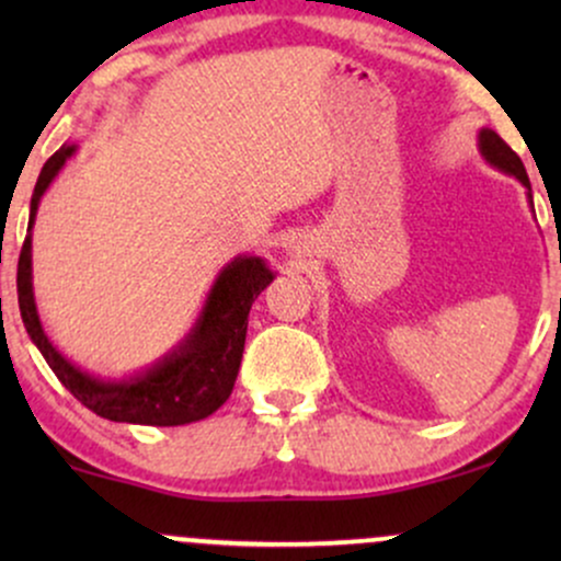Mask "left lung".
I'll use <instances>...</instances> for the list:
<instances>
[{
	"instance_id": "left-lung-1",
	"label": "left lung",
	"mask_w": 561,
	"mask_h": 561,
	"mask_svg": "<svg viewBox=\"0 0 561 561\" xmlns=\"http://www.w3.org/2000/svg\"><path fill=\"white\" fill-rule=\"evenodd\" d=\"M478 147H480V156L488 160V163L493 165V169L508 173V176L517 179L519 184L527 190V199H530L533 205V192H530V179H527V171L523 165V160H519L517 152L512 150V147L506 145L504 139L499 137V134L493 131V128H480L478 134Z\"/></svg>"
}]
</instances>
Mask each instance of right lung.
I'll return each mask as SVG.
<instances>
[{
	"label": "right lung",
	"instance_id": "right-lung-1",
	"mask_svg": "<svg viewBox=\"0 0 561 561\" xmlns=\"http://www.w3.org/2000/svg\"><path fill=\"white\" fill-rule=\"evenodd\" d=\"M76 145H62L44 163L31 197L28 234H25L21 261H18V306L25 332L42 351L44 362L55 371L89 411L111 422L150 424V427H176L199 422L221 409L234 388L240 371L248 313L253 300L274 282V272L259 255H237L216 276L203 311L176 347H171L150 369L124 379H102L70 364L44 332L34 298V266H31V240L34 221L44 192L57 173L73 158Z\"/></svg>",
	"mask_w": 561,
	"mask_h": 561
}]
</instances>
